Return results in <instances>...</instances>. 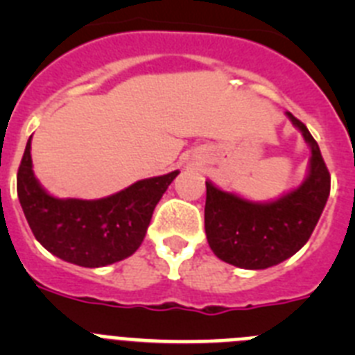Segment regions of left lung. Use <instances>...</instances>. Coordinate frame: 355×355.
<instances>
[{"instance_id": "1", "label": "left lung", "mask_w": 355, "mask_h": 355, "mask_svg": "<svg viewBox=\"0 0 355 355\" xmlns=\"http://www.w3.org/2000/svg\"><path fill=\"white\" fill-rule=\"evenodd\" d=\"M311 147L309 174L297 190L274 202H250L206 181L205 229L216 258L261 270L291 258L306 245L331 192V174L304 122L286 112Z\"/></svg>"}]
</instances>
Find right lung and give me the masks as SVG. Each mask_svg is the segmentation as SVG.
Returning <instances> with one entry per match:
<instances>
[{
  "instance_id": "right-lung-1",
  "label": "right lung",
  "mask_w": 355,
  "mask_h": 355,
  "mask_svg": "<svg viewBox=\"0 0 355 355\" xmlns=\"http://www.w3.org/2000/svg\"><path fill=\"white\" fill-rule=\"evenodd\" d=\"M30 149L31 137L17 171V196L31 233L56 258L87 268L112 265L139 249L158 200L180 174L137 181L105 199H56L35 180Z\"/></svg>"
}]
</instances>
